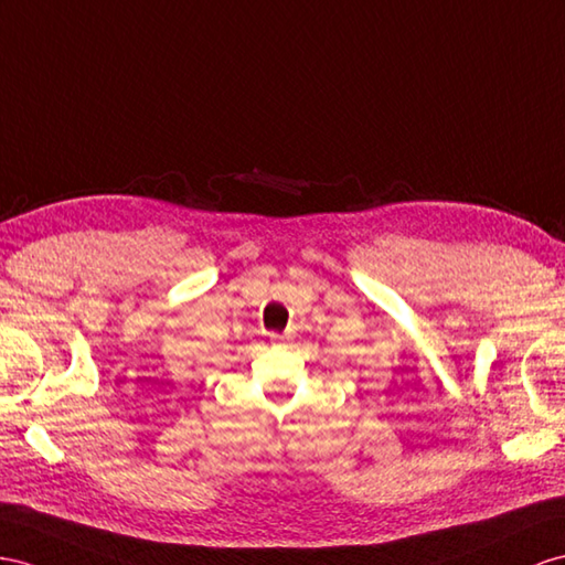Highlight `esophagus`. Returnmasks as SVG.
<instances>
[{
	"label": "esophagus",
	"mask_w": 565,
	"mask_h": 565,
	"mask_svg": "<svg viewBox=\"0 0 565 565\" xmlns=\"http://www.w3.org/2000/svg\"><path fill=\"white\" fill-rule=\"evenodd\" d=\"M271 339H284V337H279V334H269Z\"/></svg>",
	"instance_id": "esophagus-1"
}]
</instances>
